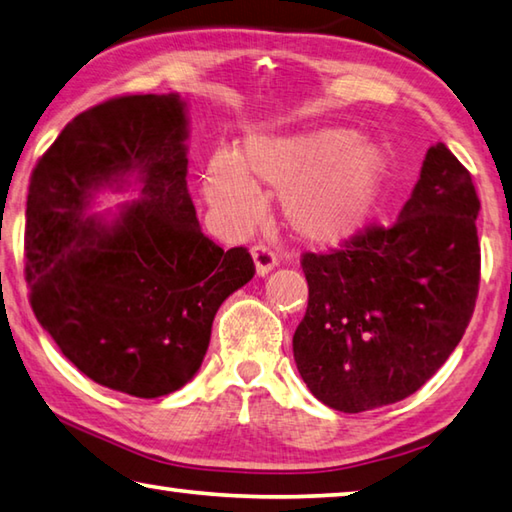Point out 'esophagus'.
Wrapping results in <instances>:
<instances>
[{"label": "esophagus", "instance_id": "obj_1", "mask_svg": "<svg viewBox=\"0 0 512 512\" xmlns=\"http://www.w3.org/2000/svg\"><path fill=\"white\" fill-rule=\"evenodd\" d=\"M251 256H254L258 276L270 274L276 267V263H279V256H276V251L270 245H265V242H258V245L251 247Z\"/></svg>", "mask_w": 512, "mask_h": 512}]
</instances>
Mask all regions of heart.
Listing matches in <instances>:
<instances>
[{
    "mask_svg": "<svg viewBox=\"0 0 512 512\" xmlns=\"http://www.w3.org/2000/svg\"><path fill=\"white\" fill-rule=\"evenodd\" d=\"M387 157L348 128H319L247 143L236 161L215 159L206 193L222 213L247 220L254 191L281 195L288 229L319 247L342 245L364 229L380 202Z\"/></svg>",
    "mask_w": 512,
    "mask_h": 512,
    "instance_id": "1",
    "label": "heart"
}]
</instances>
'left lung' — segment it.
<instances>
[{
    "label": "left lung",
    "instance_id": "8db88e82",
    "mask_svg": "<svg viewBox=\"0 0 512 512\" xmlns=\"http://www.w3.org/2000/svg\"><path fill=\"white\" fill-rule=\"evenodd\" d=\"M479 206L470 170L436 143L391 227L369 224L339 249L301 256L308 310L292 351L312 396L360 414L441 369L477 303Z\"/></svg>",
    "mask_w": 512,
    "mask_h": 512
}]
</instances>
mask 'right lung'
<instances>
[{
	"label": "right lung",
	"mask_w": 512,
	"mask_h": 512,
	"mask_svg": "<svg viewBox=\"0 0 512 512\" xmlns=\"http://www.w3.org/2000/svg\"><path fill=\"white\" fill-rule=\"evenodd\" d=\"M177 94H125L65 125L33 168L26 281L42 328L89 380L134 398L182 389L204 360L222 301L256 274L247 247L204 236L186 186ZM140 173L144 200L89 219L101 185Z\"/></svg>",
	"instance_id": "right-lung-1"
}]
</instances>
